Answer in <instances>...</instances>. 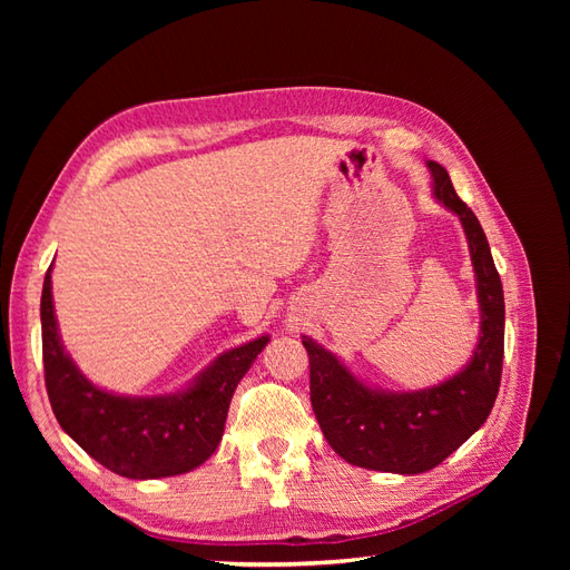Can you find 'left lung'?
Instances as JSON below:
<instances>
[{"mask_svg":"<svg viewBox=\"0 0 570 570\" xmlns=\"http://www.w3.org/2000/svg\"><path fill=\"white\" fill-rule=\"evenodd\" d=\"M433 195L459 216L475 271L480 337L473 356L444 383L416 392L368 387L312 337L308 352L312 406L335 454L361 469L416 475L435 469L488 421L494 406L504 358V289L480 220L465 206L450 174L428 161Z\"/></svg>","mask_w":570,"mask_h":570,"instance_id":"8db88e82","label":"left lung"}]
</instances>
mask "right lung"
<instances>
[{
	"mask_svg": "<svg viewBox=\"0 0 570 570\" xmlns=\"http://www.w3.org/2000/svg\"><path fill=\"white\" fill-rule=\"evenodd\" d=\"M40 318L45 385L59 425L105 469L132 480L183 475L216 452L233 392L271 340L262 335L220 354L176 394L126 396L90 383L63 350L51 268L45 275Z\"/></svg>",
	"mask_w": 570,
	"mask_h": 570,
	"instance_id": "right-lung-1",
	"label": "right lung"
}]
</instances>
